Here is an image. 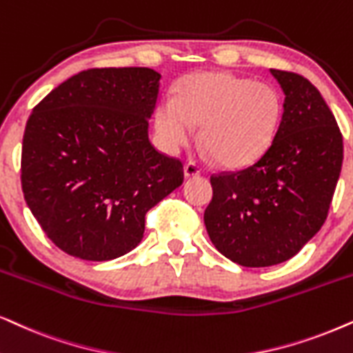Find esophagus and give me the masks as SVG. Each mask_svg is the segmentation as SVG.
<instances>
[{"mask_svg": "<svg viewBox=\"0 0 353 353\" xmlns=\"http://www.w3.org/2000/svg\"><path fill=\"white\" fill-rule=\"evenodd\" d=\"M183 172H185V178H193V176L201 175V168L196 165L194 162L185 163V167H183Z\"/></svg>", "mask_w": 353, "mask_h": 353, "instance_id": "esophagus-1", "label": "esophagus"}]
</instances>
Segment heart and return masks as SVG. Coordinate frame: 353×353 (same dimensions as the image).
Segmentation results:
<instances>
[{
  "mask_svg": "<svg viewBox=\"0 0 353 353\" xmlns=\"http://www.w3.org/2000/svg\"><path fill=\"white\" fill-rule=\"evenodd\" d=\"M282 118V99L268 82L230 72H199L183 79L176 97H165L155 112V130L170 150L188 145L201 126L204 148L225 167L258 160L274 141Z\"/></svg>",
  "mask_w": 353,
  "mask_h": 353,
  "instance_id": "obj_1",
  "label": "heart"
}]
</instances>
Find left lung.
Wrapping results in <instances>:
<instances>
[{
  "instance_id": "1",
  "label": "left lung",
  "mask_w": 353,
  "mask_h": 353,
  "mask_svg": "<svg viewBox=\"0 0 353 353\" xmlns=\"http://www.w3.org/2000/svg\"><path fill=\"white\" fill-rule=\"evenodd\" d=\"M271 74L285 95L274 141L248 168L210 176L204 212L214 246L245 268L281 264L316 235L344 159L341 130L316 87L295 72Z\"/></svg>"
}]
</instances>
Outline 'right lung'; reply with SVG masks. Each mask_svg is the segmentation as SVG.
<instances>
[{
	"mask_svg": "<svg viewBox=\"0 0 353 353\" xmlns=\"http://www.w3.org/2000/svg\"><path fill=\"white\" fill-rule=\"evenodd\" d=\"M160 77L150 68L87 70L32 110L22 191L65 253L85 261L130 253L144 236L145 212L183 183L180 160L149 141Z\"/></svg>",
	"mask_w": 353,
	"mask_h": 353,
	"instance_id": "add662e5",
	"label": "right lung"
}]
</instances>
